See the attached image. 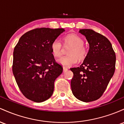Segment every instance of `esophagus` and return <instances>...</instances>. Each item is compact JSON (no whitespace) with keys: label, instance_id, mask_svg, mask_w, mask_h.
<instances>
[{"label":"esophagus","instance_id":"34e87169","mask_svg":"<svg viewBox=\"0 0 124 124\" xmlns=\"http://www.w3.org/2000/svg\"><path fill=\"white\" fill-rule=\"evenodd\" d=\"M67 70H68L67 68H66V67H63V72L66 71H67Z\"/></svg>","mask_w":124,"mask_h":124}]
</instances>
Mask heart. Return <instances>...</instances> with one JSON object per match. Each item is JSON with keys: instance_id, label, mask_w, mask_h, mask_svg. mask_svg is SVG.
Segmentation results:
<instances>
[{"instance_id": "b5f03b06", "label": "heart", "mask_w": 124, "mask_h": 124, "mask_svg": "<svg viewBox=\"0 0 124 124\" xmlns=\"http://www.w3.org/2000/svg\"><path fill=\"white\" fill-rule=\"evenodd\" d=\"M66 43L72 45L70 49V55L62 56L58 60V62L66 67H70L76 64L78 62V58L82 60L87 54V49L84 46V41L81 37L76 34H70L64 37ZM62 43L58 39L54 40L51 44V50L55 57H58L62 53Z\"/></svg>"}]
</instances>
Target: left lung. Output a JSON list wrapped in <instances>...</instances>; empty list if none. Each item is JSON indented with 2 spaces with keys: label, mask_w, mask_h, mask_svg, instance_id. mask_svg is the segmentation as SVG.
I'll return each instance as SVG.
<instances>
[{
  "label": "left lung",
  "mask_w": 124,
  "mask_h": 124,
  "mask_svg": "<svg viewBox=\"0 0 124 124\" xmlns=\"http://www.w3.org/2000/svg\"><path fill=\"white\" fill-rule=\"evenodd\" d=\"M90 48L83 64L70 69L74 74L71 81L72 93L83 102L98 100L102 95L115 69L116 56L110 41L91 29H80Z\"/></svg>",
  "instance_id": "obj_1"
}]
</instances>
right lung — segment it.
Segmentation results:
<instances>
[{"instance_id":"right-lung-1","label":"right lung","mask_w":124,"mask_h":124,"mask_svg":"<svg viewBox=\"0 0 124 124\" xmlns=\"http://www.w3.org/2000/svg\"><path fill=\"white\" fill-rule=\"evenodd\" d=\"M64 29L40 28L20 37L14 48L12 70L18 87L29 100L41 102L54 91L55 79L62 72L51 50L53 41Z\"/></svg>"}]
</instances>
